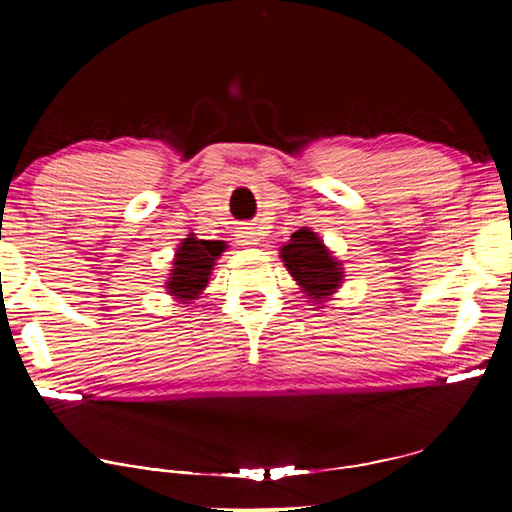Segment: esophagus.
Listing matches in <instances>:
<instances>
[{
  "instance_id": "obj_1",
  "label": "esophagus",
  "mask_w": 512,
  "mask_h": 512,
  "mask_svg": "<svg viewBox=\"0 0 512 512\" xmlns=\"http://www.w3.org/2000/svg\"><path fill=\"white\" fill-rule=\"evenodd\" d=\"M256 235H258L256 230L254 228H247V226L237 230V240H240L242 244H258V237Z\"/></svg>"
}]
</instances>
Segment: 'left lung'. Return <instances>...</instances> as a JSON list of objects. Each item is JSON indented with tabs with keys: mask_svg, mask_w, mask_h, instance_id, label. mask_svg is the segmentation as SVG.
I'll return each mask as SVG.
<instances>
[{
	"mask_svg": "<svg viewBox=\"0 0 512 512\" xmlns=\"http://www.w3.org/2000/svg\"><path fill=\"white\" fill-rule=\"evenodd\" d=\"M282 258L293 279L314 300H324L340 286L338 263L310 228H300L291 235L282 247Z\"/></svg>",
	"mask_w": 512,
	"mask_h": 512,
	"instance_id": "left-lung-1",
	"label": "left lung"
}]
</instances>
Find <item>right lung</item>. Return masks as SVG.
<instances>
[{"instance_id": "add662e5", "label": "right lung", "mask_w": 512, "mask_h": 512, "mask_svg": "<svg viewBox=\"0 0 512 512\" xmlns=\"http://www.w3.org/2000/svg\"><path fill=\"white\" fill-rule=\"evenodd\" d=\"M223 249H226V244L219 240H198L195 235H188L177 249V258H174L172 277L167 282L170 293L184 300L198 298V293L207 286L212 265Z\"/></svg>"}]
</instances>
